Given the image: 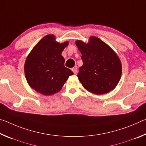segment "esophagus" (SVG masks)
<instances>
[{"label":"esophagus","mask_w":146,"mask_h":146,"mask_svg":"<svg viewBox=\"0 0 146 146\" xmlns=\"http://www.w3.org/2000/svg\"><path fill=\"white\" fill-rule=\"evenodd\" d=\"M72 71L73 72V73L75 74V75H76V74L77 73V68H72Z\"/></svg>","instance_id":"1"}]
</instances>
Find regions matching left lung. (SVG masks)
Segmentation results:
<instances>
[{
	"instance_id": "8db88e82",
	"label": "left lung",
	"mask_w": 146,
	"mask_h": 146,
	"mask_svg": "<svg viewBox=\"0 0 146 146\" xmlns=\"http://www.w3.org/2000/svg\"><path fill=\"white\" fill-rule=\"evenodd\" d=\"M76 45L82 54L83 65L77 76L84 88L97 95L113 90L122 75V65L114 51L95 36L87 44L77 40Z\"/></svg>"
}]
</instances>
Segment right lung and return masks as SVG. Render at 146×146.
Masks as SVG:
<instances>
[{"label": "right lung", "mask_w": 146, "mask_h": 146, "mask_svg": "<svg viewBox=\"0 0 146 146\" xmlns=\"http://www.w3.org/2000/svg\"><path fill=\"white\" fill-rule=\"evenodd\" d=\"M68 45L60 44L55 36L43 37L29 53L24 66L27 82L31 88L44 95L58 92L73 73L64 66L65 60L61 53Z\"/></svg>", "instance_id": "right-lung-1"}]
</instances>
